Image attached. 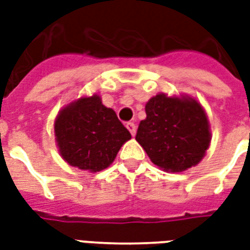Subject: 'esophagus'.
I'll return each mask as SVG.
<instances>
[{
	"mask_svg": "<svg viewBox=\"0 0 250 250\" xmlns=\"http://www.w3.org/2000/svg\"><path fill=\"white\" fill-rule=\"evenodd\" d=\"M125 127H127V130H128L131 132V135L135 136V134H136V125H135V123H132V122H128V123L125 125Z\"/></svg>",
	"mask_w": 250,
	"mask_h": 250,
	"instance_id": "1",
	"label": "esophagus"
}]
</instances>
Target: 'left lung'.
<instances>
[{
    "label": "left lung",
    "mask_w": 250,
    "mask_h": 250,
    "mask_svg": "<svg viewBox=\"0 0 250 250\" xmlns=\"http://www.w3.org/2000/svg\"><path fill=\"white\" fill-rule=\"evenodd\" d=\"M135 139L154 165L178 173L197 166L211 141L209 119L197 99L158 93L146 103Z\"/></svg>",
    "instance_id": "1"
}]
</instances>
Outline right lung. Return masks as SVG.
I'll use <instances>...</instances> for the list:
<instances>
[{"mask_svg": "<svg viewBox=\"0 0 250 250\" xmlns=\"http://www.w3.org/2000/svg\"><path fill=\"white\" fill-rule=\"evenodd\" d=\"M55 139L62 158L84 171H102L114 162L131 134L99 95L64 105L55 119Z\"/></svg>", "mask_w": 250, "mask_h": 250, "instance_id": "obj_1", "label": "right lung"}]
</instances>
